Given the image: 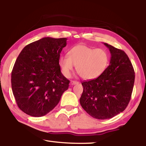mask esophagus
<instances>
[{
	"mask_svg": "<svg viewBox=\"0 0 146 146\" xmlns=\"http://www.w3.org/2000/svg\"><path fill=\"white\" fill-rule=\"evenodd\" d=\"M70 84L71 85H75V84H78V82H77V81H75V80H71L70 82Z\"/></svg>",
	"mask_w": 146,
	"mask_h": 146,
	"instance_id": "esophagus-1",
	"label": "esophagus"
}]
</instances>
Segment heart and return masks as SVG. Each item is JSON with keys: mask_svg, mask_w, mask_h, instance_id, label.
Segmentation results:
<instances>
[{"mask_svg": "<svg viewBox=\"0 0 146 146\" xmlns=\"http://www.w3.org/2000/svg\"><path fill=\"white\" fill-rule=\"evenodd\" d=\"M67 56H62L58 64L62 73L69 76L76 65V71L85 80H93L102 75L107 69L109 55L103 49L78 44L69 50Z\"/></svg>", "mask_w": 146, "mask_h": 146, "instance_id": "1", "label": "heart"}]
</instances>
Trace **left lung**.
<instances>
[{"instance_id": "8db88e82", "label": "left lung", "mask_w": 146, "mask_h": 146, "mask_svg": "<svg viewBox=\"0 0 146 146\" xmlns=\"http://www.w3.org/2000/svg\"><path fill=\"white\" fill-rule=\"evenodd\" d=\"M104 44L110 49V65L99 77L82 83L80 98L84 110L100 120L113 118L126 108L135 82L134 69L126 53L107 43Z\"/></svg>"}]
</instances>
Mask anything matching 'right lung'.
I'll return each instance as SVG.
<instances>
[{
	"mask_svg": "<svg viewBox=\"0 0 146 146\" xmlns=\"http://www.w3.org/2000/svg\"><path fill=\"white\" fill-rule=\"evenodd\" d=\"M67 38L44 37L24 47L11 72V88L19 108L32 117L48 114L58 104L70 80L58 61Z\"/></svg>",
	"mask_w": 146,
	"mask_h": 146,
	"instance_id": "right-lung-1",
	"label": "right lung"
}]
</instances>
